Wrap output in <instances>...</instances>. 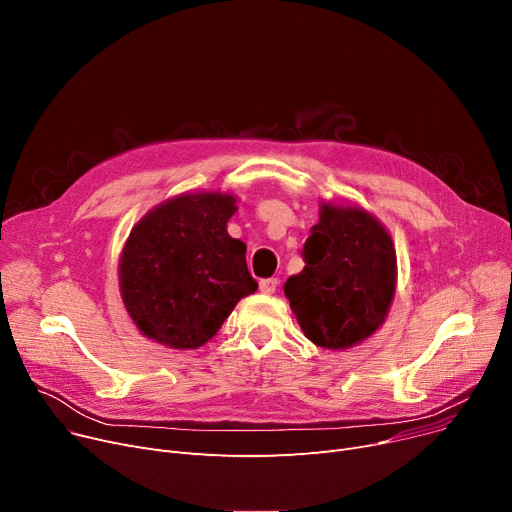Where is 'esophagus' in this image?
I'll return each instance as SVG.
<instances>
[{
	"mask_svg": "<svg viewBox=\"0 0 512 512\" xmlns=\"http://www.w3.org/2000/svg\"><path fill=\"white\" fill-rule=\"evenodd\" d=\"M277 287H279V279L277 277L260 281V291H262V294H275Z\"/></svg>",
	"mask_w": 512,
	"mask_h": 512,
	"instance_id": "34e87169",
	"label": "esophagus"
}]
</instances>
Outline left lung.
<instances>
[{"mask_svg": "<svg viewBox=\"0 0 512 512\" xmlns=\"http://www.w3.org/2000/svg\"><path fill=\"white\" fill-rule=\"evenodd\" d=\"M302 258L304 271L283 291L310 342L346 350L375 333L396 291V250L377 218L323 204Z\"/></svg>", "mask_w": 512, "mask_h": 512, "instance_id": "obj_1", "label": "left lung"}]
</instances>
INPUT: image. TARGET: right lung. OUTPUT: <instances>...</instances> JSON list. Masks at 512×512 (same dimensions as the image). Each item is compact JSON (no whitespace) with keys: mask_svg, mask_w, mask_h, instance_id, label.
<instances>
[{"mask_svg":"<svg viewBox=\"0 0 512 512\" xmlns=\"http://www.w3.org/2000/svg\"><path fill=\"white\" fill-rule=\"evenodd\" d=\"M235 210L225 193H187L133 227L120 256V291L143 335L168 348H200L258 289L246 243L227 233Z\"/></svg>","mask_w":512,"mask_h":512,"instance_id":"add662e5","label":"right lung"}]
</instances>
